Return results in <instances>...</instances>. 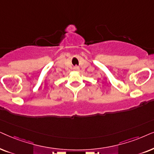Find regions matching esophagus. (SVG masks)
<instances>
[{
  "label": "esophagus",
  "mask_w": 154,
  "mask_h": 154,
  "mask_svg": "<svg viewBox=\"0 0 154 154\" xmlns=\"http://www.w3.org/2000/svg\"><path fill=\"white\" fill-rule=\"evenodd\" d=\"M79 67L78 66H75V67H74V69H75V70H79Z\"/></svg>",
  "instance_id": "34e87169"
}]
</instances>
